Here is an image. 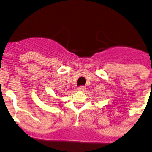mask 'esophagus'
<instances>
[{"mask_svg": "<svg viewBox=\"0 0 152 152\" xmlns=\"http://www.w3.org/2000/svg\"><path fill=\"white\" fill-rule=\"evenodd\" d=\"M85 89H86V88L84 87V86H80V87H78V88H77V90L78 91H84Z\"/></svg>", "mask_w": 152, "mask_h": 152, "instance_id": "obj_1", "label": "esophagus"}]
</instances>
